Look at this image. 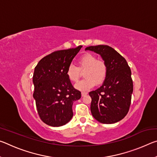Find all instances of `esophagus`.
<instances>
[{
	"label": "esophagus",
	"mask_w": 157,
	"mask_h": 157,
	"mask_svg": "<svg viewBox=\"0 0 157 157\" xmlns=\"http://www.w3.org/2000/svg\"><path fill=\"white\" fill-rule=\"evenodd\" d=\"M87 94H88V93H87V92H84V91L82 92V97L85 96V95H87Z\"/></svg>",
	"instance_id": "esophagus-1"
}]
</instances>
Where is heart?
Segmentation results:
<instances>
[{"label": "heart", "mask_w": 157, "mask_h": 157, "mask_svg": "<svg viewBox=\"0 0 157 157\" xmlns=\"http://www.w3.org/2000/svg\"><path fill=\"white\" fill-rule=\"evenodd\" d=\"M80 71H84L85 79L78 82L75 88L79 91H88L95 86L102 84L107 78L108 67L102 60H97V57L91 53H86L78 59V67L71 64L66 70V76L72 82H78Z\"/></svg>", "instance_id": "obj_1"}]
</instances>
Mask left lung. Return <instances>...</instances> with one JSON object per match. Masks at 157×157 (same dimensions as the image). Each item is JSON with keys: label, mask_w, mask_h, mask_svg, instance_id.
Segmentation results:
<instances>
[{"label": "left lung", "mask_w": 157, "mask_h": 157, "mask_svg": "<svg viewBox=\"0 0 157 157\" xmlns=\"http://www.w3.org/2000/svg\"><path fill=\"white\" fill-rule=\"evenodd\" d=\"M85 50L99 54L108 67L107 78L102 86L89 92L92 116L103 124L117 123L124 118L131 105V69L125 59L110 46L98 45Z\"/></svg>", "instance_id": "obj_1"}]
</instances>
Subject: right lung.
I'll list each match as a JSON object with an SVG mask.
<instances>
[{
	"label": "right lung",
	"mask_w": 157,
	"mask_h": 157,
	"mask_svg": "<svg viewBox=\"0 0 157 157\" xmlns=\"http://www.w3.org/2000/svg\"><path fill=\"white\" fill-rule=\"evenodd\" d=\"M82 47L50 53L34 68L33 98L39 117L48 125H64L73 116V102L81 98V92L73 86L66 70Z\"/></svg>",
	"instance_id": "right-lung-1"
}]
</instances>
